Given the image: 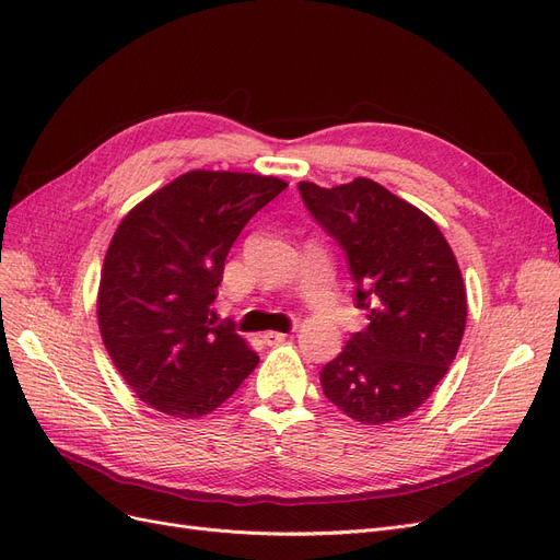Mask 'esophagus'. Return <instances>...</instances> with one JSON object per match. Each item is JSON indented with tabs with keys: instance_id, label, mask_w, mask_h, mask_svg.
Listing matches in <instances>:
<instances>
[{
	"instance_id": "34e87169",
	"label": "esophagus",
	"mask_w": 560,
	"mask_h": 560,
	"mask_svg": "<svg viewBox=\"0 0 560 560\" xmlns=\"http://www.w3.org/2000/svg\"><path fill=\"white\" fill-rule=\"evenodd\" d=\"M266 345H280L287 340V332H278V330H268L261 335Z\"/></svg>"
}]
</instances>
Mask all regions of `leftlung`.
Returning a JSON list of instances; mask_svg holds the SVG:
<instances>
[{"instance_id":"left-lung-1","label":"left lung","mask_w":560,"mask_h":560,"mask_svg":"<svg viewBox=\"0 0 560 560\" xmlns=\"http://www.w3.org/2000/svg\"><path fill=\"white\" fill-rule=\"evenodd\" d=\"M301 197L340 243L368 328L324 365V395L361 424L407 418L455 361L466 326V289L436 222L372 178Z\"/></svg>"}]
</instances>
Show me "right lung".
<instances>
[{"label": "right lung", "mask_w": 560, "mask_h": 560, "mask_svg": "<svg viewBox=\"0 0 560 560\" xmlns=\"http://www.w3.org/2000/svg\"><path fill=\"white\" fill-rule=\"evenodd\" d=\"M284 188L276 176L192 170L121 220L103 261L98 326L144 405L199 418L257 368V353L211 303L241 230Z\"/></svg>", "instance_id": "1"}]
</instances>
